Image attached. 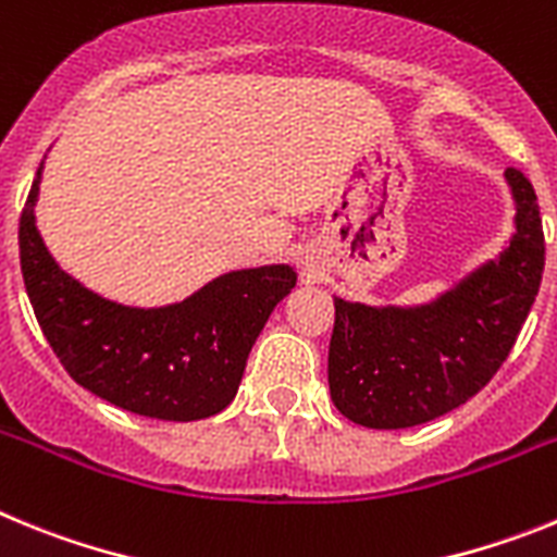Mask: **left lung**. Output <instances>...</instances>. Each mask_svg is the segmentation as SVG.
<instances>
[{
  "label": "left lung",
  "mask_w": 557,
  "mask_h": 557,
  "mask_svg": "<svg viewBox=\"0 0 557 557\" xmlns=\"http://www.w3.org/2000/svg\"><path fill=\"white\" fill-rule=\"evenodd\" d=\"M513 231L499 253L412 307H371L334 295L329 391L348 421L407 430L446 416L488 385L528 321L544 273L533 184L505 170Z\"/></svg>",
  "instance_id": "8db88e82"
}]
</instances>
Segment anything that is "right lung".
<instances>
[{
	"label": "right lung",
	"mask_w": 557,
	"mask_h": 557,
	"mask_svg": "<svg viewBox=\"0 0 557 557\" xmlns=\"http://www.w3.org/2000/svg\"><path fill=\"white\" fill-rule=\"evenodd\" d=\"M41 178L44 161L18 220V253L38 326L69 376L122 410L159 421H200L225 410L270 312L298 282L295 268L231 270L164 307L111 301L49 253L36 225Z\"/></svg>",
	"instance_id": "1"
}]
</instances>
